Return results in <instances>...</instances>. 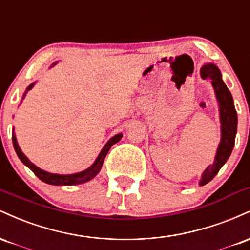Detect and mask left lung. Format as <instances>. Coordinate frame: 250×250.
Instances as JSON below:
<instances>
[{"instance_id":"1","label":"left lung","mask_w":250,"mask_h":250,"mask_svg":"<svg viewBox=\"0 0 250 250\" xmlns=\"http://www.w3.org/2000/svg\"><path fill=\"white\" fill-rule=\"evenodd\" d=\"M201 76L203 79H210L213 85L215 97L219 105L220 123H221V140L217 147L216 155L213 165L208 166L205 169L201 180L200 186L207 185L214 179L215 175L219 173L222 166L227 162L230 156L235 145V136L237 131V114L235 110L234 100L230 91L223 82L221 71L214 63H207L201 68Z\"/></svg>"}]
</instances>
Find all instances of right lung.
Wrapping results in <instances>:
<instances>
[{
	"mask_svg": "<svg viewBox=\"0 0 250 250\" xmlns=\"http://www.w3.org/2000/svg\"><path fill=\"white\" fill-rule=\"evenodd\" d=\"M56 63L57 62H54L53 64L50 65V68H53ZM35 83L36 82H33L31 84L28 85L27 89H25V91L23 93V96H22V100H23L25 95H27L28 91H29L30 89L35 85ZM122 136H123L122 134L114 135V136L111 137V139L109 140L107 143H105L104 147L102 148L101 151H100L99 156L96 157V160L94 161V163L90 166V167L84 169V170H82V171H79V173H74V174L49 173V171L43 170V169L39 168L37 166L34 165L33 162H30L29 160H28V157L25 156L23 153H22L21 148H20L19 143H17V139H16V135H15V131H14V129H13V145H14V149H15L17 156H19V159L21 160V162L23 163L24 166H27V167L29 168L30 170L33 171V173L35 174L40 180L43 181V182L48 183V185H53V186H75V185H81V183L88 182V181L94 179V177H95L96 175L100 173V170H101V168H102L103 161H104L105 156H107L109 149L111 148V146L119 142L120 140L122 139Z\"/></svg>",
	"mask_w": 250,
	"mask_h": 250,
	"instance_id": "right-lung-1",
	"label": "right lung"
}]
</instances>
